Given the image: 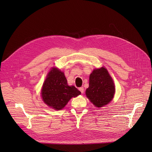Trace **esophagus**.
Returning <instances> with one entry per match:
<instances>
[{"instance_id":"34e87169","label":"esophagus","mask_w":152,"mask_h":152,"mask_svg":"<svg viewBox=\"0 0 152 152\" xmlns=\"http://www.w3.org/2000/svg\"><path fill=\"white\" fill-rule=\"evenodd\" d=\"M79 91L81 92V93H84V87H79Z\"/></svg>"}]
</instances>
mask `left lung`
<instances>
[{
  "instance_id": "obj_1",
  "label": "left lung",
  "mask_w": 152,
  "mask_h": 152,
  "mask_svg": "<svg viewBox=\"0 0 152 152\" xmlns=\"http://www.w3.org/2000/svg\"><path fill=\"white\" fill-rule=\"evenodd\" d=\"M89 85L86 94L96 107L101 108L111 102L115 94V86L105 68L93 70L89 77Z\"/></svg>"
}]
</instances>
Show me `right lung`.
<instances>
[{"label":"right lung","mask_w":152,"mask_h":152,"mask_svg":"<svg viewBox=\"0 0 152 152\" xmlns=\"http://www.w3.org/2000/svg\"><path fill=\"white\" fill-rule=\"evenodd\" d=\"M75 86H69L64 73L53 68L45 79L42 89L44 102L49 107L59 110L65 107L72 97L80 94Z\"/></svg>","instance_id":"right-lung-1"}]
</instances>
